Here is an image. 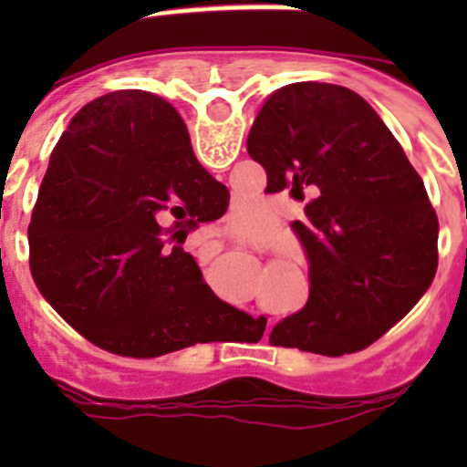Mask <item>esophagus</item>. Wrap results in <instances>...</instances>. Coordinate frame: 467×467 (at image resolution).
Returning <instances> with one entry per match:
<instances>
[{
    "label": "esophagus",
    "mask_w": 467,
    "mask_h": 467,
    "mask_svg": "<svg viewBox=\"0 0 467 467\" xmlns=\"http://www.w3.org/2000/svg\"><path fill=\"white\" fill-rule=\"evenodd\" d=\"M217 238H220V231H217V229H203L196 236V243H198V245H213V243H217ZM266 327H269V317H266ZM266 332H269V329H266Z\"/></svg>",
    "instance_id": "1"
}]
</instances>
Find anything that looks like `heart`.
Returning a JSON list of instances; mask_svg holds the SVG:
<instances>
[{"instance_id": "obj_1", "label": "heart", "mask_w": 467, "mask_h": 467, "mask_svg": "<svg viewBox=\"0 0 467 467\" xmlns=\"http://www.w3.org/2000/svg\"><path fill=\"white\" fill-rule=\"evenodd\" d=\"M238 229L243 231H257L262 226V210L257 203H238L234 210Z\"/></svg>"}]
</instances>
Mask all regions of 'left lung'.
I'll return each instance as SVG.
<instances>
[{"mask_svg":"<svg viewBox=\"0 0 467 467\" xmlns=\"http://www.w3.org/2000/svg\"><path fill=\"white\" fill-rule=\"evenodd\" d=\"M247 154L266 171V192L308 198L292 229L311 295L271 344L323 356L374 344L437 271V214L398 140L356 90L299 81L264 102Z\"/></svg>","mask_w":467,"mask_h":467,"instance_id":"8db88e82","label":"left lung"}]
</instances>
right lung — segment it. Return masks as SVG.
<instances>
[{"instance_id":"add662e5","label":"right lung","mask_w":467,"mask_h":467,"mask_svg":"<svg viewBox=\"0 0 467 467\" xmlns=\"http://www.w3.org/2000/svg\"><path fill=\"white\" fill-rule=\"evenodd\" d=\"M226 203L171 102L135 88L100 95L48 161L30 224L32 278L65 323L117 356L208 344L234 308L182 243Z\"/></svg>"}]
</instances>
